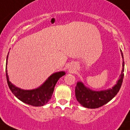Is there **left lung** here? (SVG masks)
<instances>
[{
  "label": "left lung",
  "mask_w": 130,
  "mask_h": 130,
  "mask_svg": "<svg viewBox=\"0 0 130 130\" xmlns=\"http://www.w3.org/2000/svg\"><path fill=\"white\" fill-rule=\"evenodd\" d=\"M121 54L123 58V54L122 53H121ZM122 66L123 68L122 70V73L120 75V79H119L117 85L109 90L98 92L92 91L88 88L85 87L81 82H78L75 90L77 100L80 103L81 105L90 109L100 107L106 104L117 94V93L119 92L121 87L122 83L123 81L124 75V62Z\"/></svg>",
  "instance_id": "1"
}]
</instances>
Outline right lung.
<instances>
[{"instance_id":"1","label":"right lung","mask_w":130,"mask_h":130,"mask_svg":"<svg viewBox=\"0 0 130 130\" xmlns=\"http://www.w3.org/2000/svg\"><path fill=\"white\" fill-rule=\"evenodd\" d=\"M6 74L9 88L19 100L28 105L39 107L43 106L50 100L53 93L55 85L60 78L65 75V72H60L53 73L47 79V81L41 87L36 89L30 90H23L13 85V84H11L9 81L6 68Z\"/></svg>"}]
</instances>
